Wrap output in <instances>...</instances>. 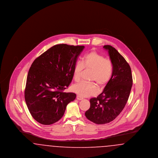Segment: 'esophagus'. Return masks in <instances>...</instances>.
Here are the masks:
<instances>
[{
	"mask_svg": "<svg viewBox=\"0 0 158 158\" xmlns=\"http://www.w3.org/2000/svg\"><path fill=\"white\" fill-rule=\"evenodd\" d=\"M76 99H77V100H82L83 99V98L82 97H81V96H79V95H77V97H76Z\"/></svg>",
	"mask_w": 158,
	"mask_h": 158,
	"instance_id": "1",
	"label": "esophagus"
}]
</instances>
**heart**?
Wrapping results in <instances>:
<instances>
[{
  "mask_svg": "<svg viewBox=\"0 0 158 158\" xmlns=\"http://www.w3.org/2000/svg\"><path fill=\"white\" fill-rule=\"evenodd\" d=\"M83 69L92 71L90 80L96 83L99 88L104 86L110 81L113 73V64L109 59H105L101 54L96 52H91L86 54L82 62L78 61L73 68V78L79 81L82 75ZM72 89L81 97H88L94 95L97 89L94 83L81 82L74 85Z\"/></svg>",
  "mask_w": 158,
  "mask_h": 158,
  "instance_id": "1",
  "label": "heart"
}]
</instances>
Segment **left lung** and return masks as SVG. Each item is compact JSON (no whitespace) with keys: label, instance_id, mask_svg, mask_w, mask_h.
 Listing matches in <instances>:
<instances>
[{"label":"left lung","instance_id":"obj_1","mask_svg":"<svg viewBox=\"0 0 158 158\" xmlns=\"http://www.w3.org/2000/svg\"><path fill=\"white\" fill-rule=\"evenodd\" d=\"M108 50L113 64V73L103 92L97 98H91L86 117L97 124L114 120L122 111L127 102L133 85L130 66L127 61L111 45L104 46Z\"/></svg>","mask_w":158,"mask_h":158}]
</instances>
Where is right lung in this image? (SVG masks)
<instances>
[{
  "label": "right lung",
  "mask_w": 158,
  "mask_h": 158,
  "mask_svg": "<svg viewBox=\"0 0 158 158\" xmlns=\"http://www.w3.org/2000/svg\"><path fill=\"white\" fill-rule=\"evenodd\" d=\"M85 46H53L34 60L27 76L25 99L32 117L50 125L63 116L75 93L64 92L72 82L73 68Z\"/></svg>",
  "instance_id": "1"
}]
</instances>
